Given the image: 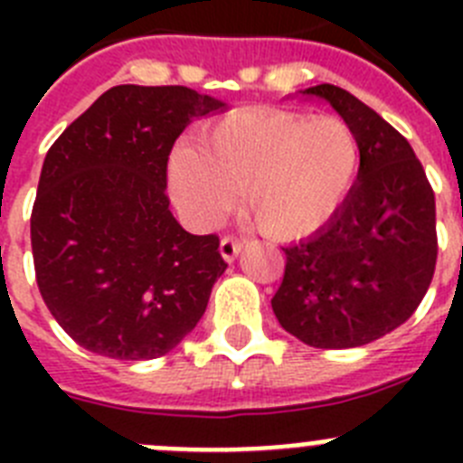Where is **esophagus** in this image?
Segmentation results:
<instances>
[{
  "label": "esophagus",
  "instance_id": "34e87169",
  "mask_svg": "<svg viewBox=\"0 0 463 463\" xmlns=\"http://www.w3.org/2000/svg\"><path fill=\"white\" fill-rule=\"evenodd\" d=\"M241 250H243V241L234 239V236H224L220 241V255L224 261H234L241 255Z\"/></svg>",
  "mask_w": 463,
  "mask_h": 463
}]
</instances>
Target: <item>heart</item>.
<instances>
[{"label":"heart","mask_w":463,"mask_h":463,"mask_svg":"<svg viewBox=\"0 0 463 463\" xmlns=\"http://www.w3.org/2000/svg\"><path fill=\"white\" fill-rule=\"evenodd\" d=\"M357 134L338 118L267 110L224 118L203 148L171 155L178 206L199 224H213L239 192L257 227L280 241L325 227L345 203L359 174Z\"/></svg>","instance_id":"1"}]
</instances>
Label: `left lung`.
<instances>
[{
    "mask_svg": "<svg viewBox=\"0 0 463 463\" xmlns=\"http://www.w3.org/2000/svg\"><path fill=\"white\" fill-rule=\"evenodd\" d=\"M326 101L357 134L362 162L341 211L285 245L271 308L285 331L322 350L359 347L415 313L436 269V202L411 143L336 85L298 90Z\"/></svg>",
    "mask_w": 463,
    "mask_h": 463,
    "instance_id": "left-lung-1",
    "label": "left lung"
}]
</instances>
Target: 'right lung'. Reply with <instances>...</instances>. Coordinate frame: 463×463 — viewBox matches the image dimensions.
I'll list each match as a JSON object with an SVG mask.
<instances>
[{
	"instance_id": "right-lung-1",
	"label": "right lung",
	"mask_w": 463,
	"mask_h": 463,
	"mask_svg": "<svg viewBox=\"0 0 463 463\" xmlns=\"http://www.w3.org/2000/svg\"><path fill=\"white\" fill-rule=\"evenodd\" d=\"M227 109L183 85H116L48 150L32 211L36 282L90 353L162 357L202 320L227 264L218 236L174 218L166 162L192 120Z\"/></svg>"
}]
</instances>
